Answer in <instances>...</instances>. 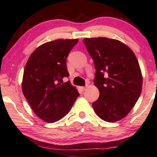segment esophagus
<instances>
[{
    "label": "esophagus",
    "mask_w": 157,
    "mask_h": 157,
    "mask_svg": "<svg viewBox=\"0 0 157 157\" xmlns=\"http://www.w3.org/2000/svg\"><path fill=\"white\" fill-rule=\"evenodd\" d=\"M81 89H82V91H84V90L86 89V86H82V87H81Z\"/></svg>",
    "instance_id": "obj_1"
}]
</instances>
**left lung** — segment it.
I'll return each instance as SVG.
<instances>
[{"instance_id": "8db88e82", "label": "left lung", "mask_w": 157, "mask_h": 157, "mask_svg": "<svg viewBox=\"0 0 157 157\" xmlns=\"http://www.w3.org/2000/svg\"><path fill=\"white\" fill-rule=\"evenodd\" d=\"M84 43L94 61V84L100 92L93 104L94 111L103 121H121L141 94L143 75L137 57L128 45L115 39L84 38Z\"/></svg>"}]
</instances>
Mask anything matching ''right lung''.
I'll return each mask as SVG.
<instances>
[{"mask_svg":"<svg viewBox=\"0 0 157 157\" xmlns=\"http://www.w3.org/2000/svg\"><path fill=\"white\" fill-rule=\"evenodd\" d=\"M78 39L56 40L39 46L24 70L22 91L36 115L47 123L59 121L69 112L79 96L71 82L66 59Z\"/></svg>","mask_w":157,"mask_h":157,"instance_id":"right-lung-1","label":"right lung"}]
</instances>
